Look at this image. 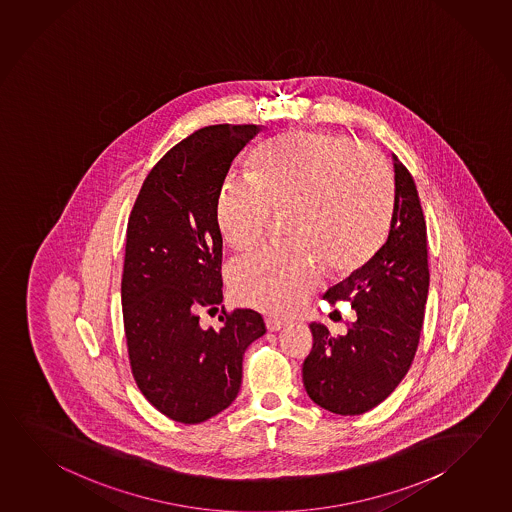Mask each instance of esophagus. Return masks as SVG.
Returning a JSON list of instances; mask_svg holds the SVG:
<instances>
[{
	"instance_id": "34e87169",
	"label": "esophagus",
	"mask_w": 512,
	"mask_h": 512,
	"mask_svg": "<svg viewBox=\"0 0 512 512\" xmlns=\"http://www.w3.org/2000/svg\"><path fill=\"white\" fill-rule=\"evenodd\" d=\"M286 325V322H282V320H278V318H266V327H268L269 332L280 331V329H284Z\"/></svg>"
}]
</instances>
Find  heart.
Masks as SVG:
<instances>
[{
    "label": "heart",
    "instance_id": "1",
    "mask_svg": "<svg viewBox=\"0 0 512 512\" xmlns=\"http://www.w3.org/2000/svg\"><path fill=\"white\" fill-rule=\"evenodd\" d=\"M394 187L383 156L323 131H293L259 149L248 180H228L217 225L230 246L248 252L275 214L289 212L293 248H268L228 271L237 302L275 314L302 309L323 280L322 262L350 271L376 252L392 216Z\"/></svg>",
    "mask_w": 512,
    "mask_h": 512
}]
</instances>
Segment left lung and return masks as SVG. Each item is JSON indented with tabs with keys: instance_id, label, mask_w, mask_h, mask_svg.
<instances>
[{
	"instance_id": "obj_1",
	"label": "left lung",
	"mask_w": 512,
	"mask_h": 512,
	"mask_svg": "<svg viewBox=\"0 0 512 512\" xmlns=\"http://www.w3.org/2000/svg\"><path fill=\"white\" fill-rule=\"evenodd\" d=\"M394 160V210L385 244L323 298L349 300L358 320L332 338L313 322V349L302 367L307 395L338 415L383 403L410 370L430 287L426 221L412 174Z\"/></svg>"
}]
</instances>
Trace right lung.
Returning a JSON list of instances; mask_svg holds the SVG:
<instances>
[{"label": "right lung", "instance_id": "add662e5", "mask_svg": "<svg viewBox=\"0 0 512 512\" xmlns=\"http://www.w3.org/2000/svg\"><path fill=\"white\" fill-rule=\"evenodd\" d=\"M262 126L219 124L174 145L147 174L127 223L122 313L131 372L158 412L183 424L223 412L241 388L244 350L266 332L252 309L201 327L223 302L217 198Z\"/></svg>", "mask_w": 512, "mask_h": 512}]
</instances>
